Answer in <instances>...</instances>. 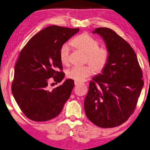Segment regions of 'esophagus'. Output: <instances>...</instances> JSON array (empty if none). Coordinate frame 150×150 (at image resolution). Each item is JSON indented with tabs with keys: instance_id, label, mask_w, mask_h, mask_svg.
Wrapping results in <instances>:
<instances>
[{
	"instance_id": "obj_1",
	"label": "esophagus",
	"mask_w": 150,
	"mask_h": 150,
	"mask_svg": "<svg viewBox=\"0 0 150 150\" xmlns=\"http://www.w3.org/2000/svg\"><path fill=\"white\" fill-rule=\"evenodd\" d=\"M74 83H75V86H79V85H80V82H77V81H75Z\"/></svg>"
}]
</instances>
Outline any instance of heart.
I'll return each mask as SVG.
<instances>
[{
  "instance_id": "heart-1",
  "label": "heart",
  "mask_w": 150,
  "mask_h": 150,
  "mask_svg": "<svg viewBox=\"0 0 150 150\" xmlns=\"http://www.w3.org/2000/svg\"><path fill=\"white\" fill-rule=\"evenodd\" d=\"M70 45L78 52L86 54L84 61L90 65L74 67L67 72V77L77 82L83 81L91 76L93 70L96 73L103 72L109 61V55L106 49L99 47V42L88 33H82L72 40ZM70 46L64 44L59 51V59L63 65L69 63Z\"/></svg>"
}]
</instances>
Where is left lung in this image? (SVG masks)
I'll use <instances>...</instances> for the list:
<instances>
[{"instance_id":"8db88e82","label":"left lung","mask_w":150,"mask_h":150,"mask_svg":"<svg viewBox=\"0 0 150 150\" xmlns=\"http://www.w3.org/2000/svg\"><path fill=\"white\" fill-rule=\"evenodd\" d=\"M93 33L105 41L109 61L102 74L90 81L85 112L95 125L112 128L133 114L144 86L142 72L134 50L114 30L100 27Z\"/></svg>"}]
</instances>
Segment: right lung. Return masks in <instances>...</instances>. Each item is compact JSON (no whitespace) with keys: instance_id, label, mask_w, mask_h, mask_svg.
Masks as SVG:
<instances>
[{"instance_id":"add662e5","label":"right lung","mask_w":150,"mask_h":150,"mask_svg":"<svg viewBox=\"0 0 150 150\" xmlns=\"http://www.w3.org/2000/svg\"><path fill=\"white\" fill-rule=\"evenodd\" d=\"M79 28L52 25L31 38L19 54L14 69L12 92L22 112L35 121H46L60 114L74 87V80L48 89L49 82L64 77L59 59L62 46ZM52 77V79L49 78Z\"/></svg>"}]
</instances>
